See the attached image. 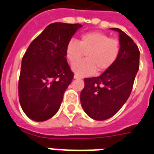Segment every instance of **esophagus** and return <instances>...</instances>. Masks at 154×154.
Masks as SVG:
<instances>
[{
	"mask_svg": "<svg viewBox=\"0 0 154 154\" xmlns=\"http://www.w3.org/2000/svg\"><path fill=\"white\" fill-rule=\"evenodd\" d=\"M74 78H75V79H80V77H79V75H74Z\"/></svg>",
	"mask_w": 154,
	"mask_h": 154,
	"instance_id": "esophagus-1",
	"label": "esophagus"
}]
</instances>
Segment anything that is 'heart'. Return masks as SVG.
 Returning a JSON list of instances; mask_svg holds the SVG:
<instances>
[{
    "label": "heart",
    "mask_w": 154,
    "mask_h": 154,
    "mask_svg": "<svg viewBox=\"0 0 154 154\" xmlns=\"http://www.w3.org/2000/svg\"><path fill=\"white\" fill-rule=\"evenodd\" d=\"M85 54L87 59L73 66V71L79 76L93 75L96 68L99 71L111 68L119 56V41L100 32H89L78 41L70 39L67 43L65 54L71 64L79 62Z\"/></svg>",
    "instance_id": "heart-1"
}]
</instances>
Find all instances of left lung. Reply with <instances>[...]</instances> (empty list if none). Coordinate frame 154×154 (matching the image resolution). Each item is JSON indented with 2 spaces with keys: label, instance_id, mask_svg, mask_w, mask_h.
Returning a JSON list of instances; mask_svg holds the SVG:
<instances>
[{
  "label": "left lung",
  "instance_id": "1",
  "mask_svg": "<svg viewBox=\"0 0 154 154\" xmlns=\"http://www.w3.org/2000/svg\"><path fill=\"white\" fill-rule=\"evenodd\" d=\"M120 54L115 63L98 77L85 78L80 93L84 111L91 118L104 121L115 115L128 100L139 69L140 52L136 43L119 28Z\"/></svg>",
  "mask_w": 154,
  "mask_h": 154
}]
</instances>
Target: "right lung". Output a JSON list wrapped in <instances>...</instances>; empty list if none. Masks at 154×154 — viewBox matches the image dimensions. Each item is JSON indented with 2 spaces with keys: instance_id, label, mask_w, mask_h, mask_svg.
Here are the masks:
<instances>
[{
  "instance_id": "obj_1",
  "label": "right lung",
  "mask_w": 154,
  "mask_h": 154,
  "mask_svg": "<svg viewBox=\"0 0 154 154\" xmlns=\"http://www.w3.org/2000/svg\"><path fill=\"white\" fill-rule=\"evenodd\" d=\"M80 24H49L31 43L22 60L18 95L22 111L35 122H44L59 111L74 74L67 63V43Z\"/></svg>"
}]
</instances>
